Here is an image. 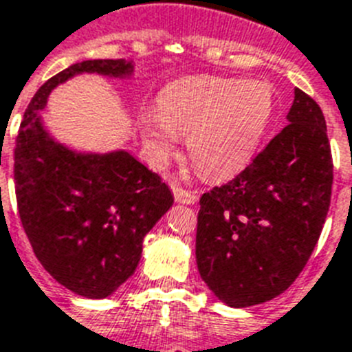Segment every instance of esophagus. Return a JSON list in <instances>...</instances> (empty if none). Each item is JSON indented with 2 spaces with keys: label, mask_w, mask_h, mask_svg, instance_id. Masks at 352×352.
Listing matches in <instances>:
<instances>
[{
  "label": "esophagus",
  "mask_w": 352,
  "mask_h": 352,
  "mask_svg": "<svg viewBox=\"0 0 352 352\" xmlns=\"http://www.w3.org/2000/svg\"><path fill=\"white\" fill-rule=\"evenodd\" d=\"M171 191H173V197H175L177 202L181 204H195L199 200V195L190 190H184L179 184H171Z\"/></svg>",
  "instance_id": "obj_1"
}]
</instances>
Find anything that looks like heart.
Returning a JSON list of instances; mask_svg holds the SVG:
<instances>
[{
	"instance_id": "heart-1",
	"label": "heart",
	"mask_w": 352,
	"mask_h": 352,
	"mask_svg": "<svg viewBox=\"0 0 352 352\" xmlns=\"http://www.w3.org/2000/svg\"><path fill=\"white\" fill-rule=\"evenodd\" d=\"M274 114L265 82L199 76L177 82L159 98V114H144L143 129L159 157L188 138L195 168L208 179L232 175L252 159Z\"/></svg>"
}]
</instances>
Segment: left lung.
<instances>
[{
    "label": "left lung",
    "instance_id": "left-lung-1",
    "mask_svg": "<svg viewBox=\"0 0 352 352\" xmlns=\"http://www.w3.org/2000/svg\"><path fill=\"white\" fill-rule=\"evenodd\" d=\"M288 125L227 184L200 199L197 265L221 302L247 308L290 288L326 221L333 157L318 103L300 89Z\"/></svg>",
    "mask_w": 352,
    "mask_h": 352
}]
</instances>
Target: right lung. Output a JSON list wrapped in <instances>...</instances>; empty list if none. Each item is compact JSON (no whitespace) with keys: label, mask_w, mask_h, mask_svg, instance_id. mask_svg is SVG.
Listing matches in <instances>:
<instances>
[{"label":"right lung","mask_w":352,"mask_h":352,"mask_svg":"<svg viewBox=\"0 0 352 352\" xmlns=\"http://www.w3.org/2000/svg\"><path fill=\"white\" fill-rule=\"evenodd\" d=\"M123 58L73 64L39 87L21 121L14 181L21 223L46 272L67 290L105 299L134 274L143 238L171 208L157 173L125 150L80 153L46 132L39 111L58 84L80 73L131 76Z\"/></svg>","instance_id":"right-lung-1"}]
</instances>
